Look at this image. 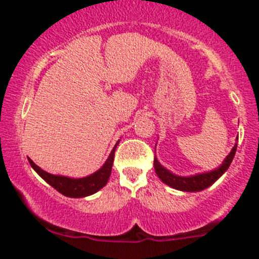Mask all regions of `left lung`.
I'll list each match as a JSON object with an SVG mask.
<instances>
[{"mask_svg": "<svg viewBox=\"0 0 259 259\" xmlns=\"http://www.w3.org/2000/svg\"><path fill=\"white\" fill-rule=\"evenodd\" d=\"M236 148L237 144H235L231 152L228 154V157L225 158L224 162H223L221 167H218L212 171H208V173L197 174L194 175V177H178V175L167 170L164 167H162V165L159 164L158 160H157V158H154L153 160L154 170H156V174L158 175V178L163 181V183L167 184V185L170 187H173V189L189 192L201 191V190L207 189L208 186L212 185L215 180H218L219 178L227 171L230 163L233 162L235 152H236Z\"/></svg>", "mask_w": 259, "mask_h": 259, "instance_id": "left-lung-1", "label": "left lung"}]
</instances>
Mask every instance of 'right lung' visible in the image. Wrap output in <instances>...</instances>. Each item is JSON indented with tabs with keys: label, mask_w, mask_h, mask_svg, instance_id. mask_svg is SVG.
Here are the masks:
<instances>
[{
	"label": "right lung",
	"mask_w": 259,
	"mask_h": 259,
	"mask_svg": "<svg viewBox=\"0 0 259 259\" xmlns=\"http://www.w3.org/2000/svg\"><path fill=\"white\" fill-rule=\"evenodd\" d=\"M117 145L118 142L115 144V146L113 147L108 159L106 160V163L103 164V167L101 168L100 170H97L96 173L89 175V177L86 178H81V179H72V178L62 177V175H53L47 173V171L42 170L40 167H37L30 158H29V163H30L31 167L34 168V170L36 171L47 184H50L53 189L57 190V191L61 192L62 195L73 198L85 197V196H90L92 194H95V192H97L107 184V181H108L112 173V165L113 160H114V152L115 148H117Z\"/></svg>",
	"instance_id": "right-lung-1"
}]
</instances>
